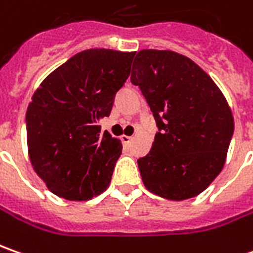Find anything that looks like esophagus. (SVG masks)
Instances as JSON below:
<instances>
[{"instance_id":"obj_1","label":"esophagus","mask_w":253,"mask_h":253,"mask_svg":"<svg viewBox=\"0 0 253 253\" xmlns=\"http://www.w3.org/2000/svg\"><path fill=\"white\" fill-rule=\"evenodd\" d=\"M131 140H133V137H130V135H122V141L127 147H128V144L131 143Z\"/></svg>"}]
</instances>
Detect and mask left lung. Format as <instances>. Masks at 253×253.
I'll list each match as a JSON object with an SVG mask.
<instances>
[{
  "mask_svg": "<svg viewBox=\"0 0 253 253\" xmlns=\"http://www.w3.org/2000/svg\"><path fill=\"white\" fill-rule=\"evenodd\" d=\"M130 80L160 130L137 161L144 186L175 202L200 195L224 168L234 133L225 96L195 61L170 50H140Z\"/></svg>",
  "mask_w": 253,
  "mask_h": 253,
  "instance_id": "8db88e82",
  "label": "left lung"
}]
</instances>
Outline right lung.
<instances>
[{
    "label": "right lung",
    "mask_w": 253,
    "mask_h": 253,
    "mask_svg": "<svg viewBox=\"0 0 253 253\" xmlns=\"http://www.w3.org/2000/svg\"><path fill=\"white\" fill-rule=\"evenodd\" d=\"M134 51L89 48L43 80L26 110L28 153L48 190L83 202L106 190L122 143L100 119L130 75Z\"/></svg>",
    "instance_id": "add662e5"
}]
</instances>
